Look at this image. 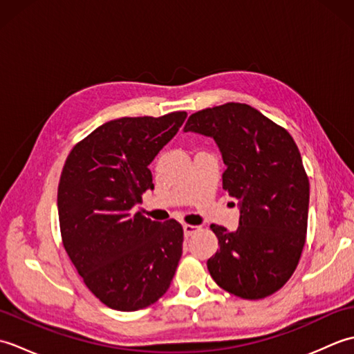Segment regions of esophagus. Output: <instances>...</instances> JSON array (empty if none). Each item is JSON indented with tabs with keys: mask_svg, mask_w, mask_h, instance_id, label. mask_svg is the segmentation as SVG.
<instances>
[{
	"mask_svg": "<svg viewBox=\"0 0 354 354\" xmlns=\"http://www.w3.org/2000/svg\"><path fill=\"white\" fill-rule=\"evenodd\" d=\"M196 231H199V227H196V225H189V223L184 225V236L185 237L193 236Z\"/></svg>",
	"mask_w": 354,
	"mask_h": 354,
	"instance_id": "esophagus-1",
	"label": "esophagus"
}]
</instances>
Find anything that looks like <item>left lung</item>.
Wrapping results in <instances>:
<instances>
[{
    "label": "left lung",
    "mask_w": 354,
    "mask_h": 354,
    "mask_svg": "<svg viewBox=\"0 0 354 354\" xmlns=\"http://www.w3.org/2000/svg\"><path fill=\"white\" fill-rule=\"evenodd\" d=\"M184 131L214 138L227 165L222 185L240 205L236 231L209 227L221 246L207 261L209 275L243 299L272 295L295 272L306 243L309 178L298 146L245 103L194 112Z\"/></svg>",
    "instance_id": "8db88e82"
}]
</instances>
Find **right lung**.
<instances>
[{
    "instance_id": "right-lung-1",
    "label": "right lung",
    "mask_w": 354,
    "mask_h": 354,
    "mask_svg": "<svg viewBox=\"0 0 354 354\" xmlns=\"http://www.w3.org/2000/svg\"><path fill=\"white\" fill-rule=\"evenodd\" d=\"M187 117H123L97 127L71 149L57 187L62 243L86 288L114 310L156 303L183 255L175 219L150 221L132 208L153 190L149 164Z\"/></svg>"
}]
</instances>
